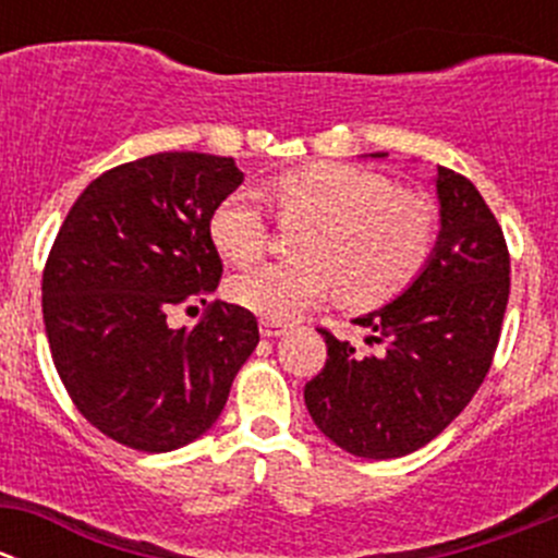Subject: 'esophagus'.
Segmentation results:
<instances>
[{
  "mask_svg": "<svg viewBox=\"0 0 558 558\" xmlns=\"http://www.w3.org/2000/svg\"><path fill=\"white\" fill-rule=\"evenodd\" d=\"M289 329L291 324H286V320H269V318L262 320V337H280Z\"/></svg>",
  "mask_w": 558,
  "mask_h": 558,
  "instance_id": "1",
  "label": "esophagus"
}]
</instances>
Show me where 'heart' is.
<instances>
[{
  "label": "heart",
  "mask_w": 558,
  "mask_h": 558,
  "mask_svg": "<svg viewBox=\"0 0 558 558\" xmlns=\"http://www.w3.org/2000/svg\"><path fill=\"white\" fill-rule=\"evenodd\" d=\"M283 221H307L294 258L253 264L229 280V296L269 320L296 318L337 289L345 305L373 307L402 294L429 264L437 216L429 199L386 174L353 165H313L267 185ZM210 238L229 262H251L267 245V216L256 191L218 202Z\"/></svg>",
  "instance_id": "1"
}]
</instances>
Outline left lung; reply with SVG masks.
I'll list each match as a JSON object with an SVG mask.
<instances>
[{
	"label": "left lung",
	"instance_id": "obj_1",
	"mask_svg": "<svg viewBox=\"0 0 558 558\" xmlns=\"http://www.w3.org/2000/svg\"><path fill=\"white\" fill-rule=\"evenodd\" d=\"M435 189L440 234L429 264L397 300L356 318L384 351L362 353L320 329L326 364L305 386V404L335 446L362 459H397L435 440L481 388L502 331V229L464 174L437 167Z\"/></svg>",
	"mask_w": 558,
	"mask_h": 558
}]
</instances>
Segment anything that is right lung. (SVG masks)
I'll use <instances>...</instances> for the list:
<instances>
[{
	"label": "right lung",
	"instance_id": "add662e5",
	"mask_svg": "<svg viewBox=\"0 0 558 558\" xmlns=\"http://www.w3.org/2000/svg\"><path fill=\"white\" fill-rule=\"evenodd\" d=\"M245 174L227 156L156 154L86 185L43 272V318L75 408L121 446L165 453L205 435L258 345L251 311L207 302L223 264L213 210ZM206 315L169 326L178 306Z\"/></svg>",
	"mask_w": 558,
	"mask_h": 558
}]
</instances>
